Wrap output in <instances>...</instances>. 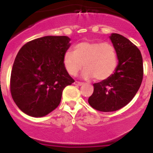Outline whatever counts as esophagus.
Here are the masks:
<instances>
[{
    "mask_svg": "<svg viewBox=\"0 0 153 153\" xmlns=\"http://www.w3.org/2000/svg\"><path fill=\"white\" fill-rule=\"evenodd\" d=\"M74 85H76V86H82L83 85V82H78V81H75L74 82Z\"/></svg>",
    "mask_w": 153,
    "mask_h": 153,
    "instance_id": "esophagus-1",
    "label": "esophagus"
}]
</instances>
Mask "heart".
I'll return each instance as SVG.
<instances>
[{"mask_svg":"<svg viewBox=\"0 0 153 153\" xmlns=\"http://www.w3.org/2000/svg\"><path fill=\"white\" fill-rule=\"evenodd\" d=\"M66 71L76 75L84 67L82 77L94 78L102 81L111 76L118 64V55L115 47L108 42H82L74 46V51H67L62 56Z\"/></svg>","mask_w":153,"mask_h":153,"instance_id":"b5f03b06","label":"heart"}]
</instances>
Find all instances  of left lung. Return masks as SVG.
Returning a JSON list of instances; mask_svg holds the SVG:
<instances>
[{"label": "left lung", "instance_id": "1", "mask_svg": "<svg viewBox=\"0 0 153 153\" xmlns=\"http://www.w3.org/2000/svg\"><path fill=\"white\" fill-rule=\"evenodd\" d=\"M118 55L116 71L107 79L94 84L88 102L94 109L113 112L126 106L136 95L143 79V59L140 50L127 38L112 33L109 36Z\"/></svg>", "mask_w": 153, "mask_h": 153}]
</instances>
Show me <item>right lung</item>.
Wrapping results in <instances>:
<instances>
[{"label": "right lung", "mask_w": 153, "mask_h": 153, "mask_svg": "<svg viewBox=\"0 0 153 153\" xmlns=\"http://www.w3.org/2000/svg\"><path fill=\"white\" fill-rule=\"evenodd\" d=\"M66 36L33 39L20 48L11 72L10 91L18 108L41 117L59 105L63 89L74 79L66 71L62 56L71 46Z\"/></svg>", "instance_id": "add662e5"}]
</instances>
